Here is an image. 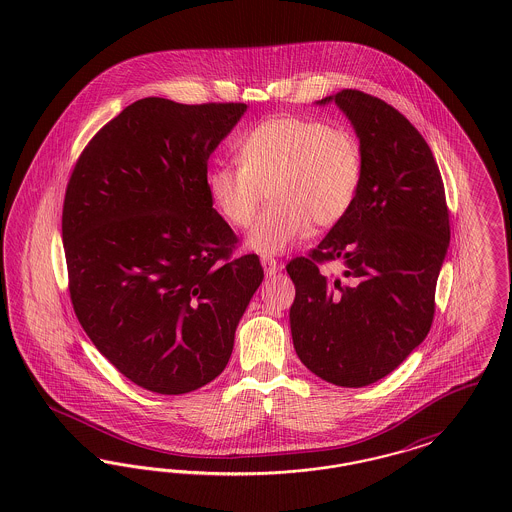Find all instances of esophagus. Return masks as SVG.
<instances>
[{"mask_svg":"<svg viewBox=\"0 0 512 512\" xmlns=\"http://www.w3.org/2000/svg\"><path fill=\"white\" fill-rule=\"evenodd\" d=\"M261 265L265 268V274H267V276L276 274V270H278V261H276L274 257H270V255H263V257H261Z\"/></svg>","mask_w":512,"mask_h":512,"instance_id":"esophagus-1","label":"esophagus"}]
</instances>
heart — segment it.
<instances>
[{
  "mask_svg": "<svg viewBox=\"0 0 512 512\" xmlns=\"http://www.w3.org/2000/svg\"><path fill=\"white\" fill-rule=\"evenodd\" d=\"M238 163L207 174L215 207L232 226H249L263 199L247 245L282 253L313 226H332L353 207L365 172L363 147L343 124L280 115L259 122L236 144Z\"/></svg>",
  "mask_w": 512,
  "mask_h": 512,
  "instance_id": "obj_1",
  "label": "heart"
}]
</instances>
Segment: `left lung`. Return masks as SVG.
Listing matches in <instances>:
<instances>
[{
    "label": "left lung",
    "instance_id": "left-lung-1",
    "mask_svg": "<svg viewBox=\"0 0 512 512\" xmlns=\"http://www.w3.org/2000/svg\"><path fill=\"white\" fill-rule=\"evenodd\" d=\"M334 99L363 147L365 172L349 213L288 263L295 284L293 347L318 378L363 388L388 376L430 332L451 228L432 149L384 99L341 90ZM341 260L348 280L319 265Z\"/></svg>",
    "mask_w": 512,
    "mask_h": 512
}]
</instances>
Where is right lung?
Masks as SVG:
<instances>
[{"mask_svg":"<svg viewBox=\"0 0 512 512\" xmlns=\"http://www.w3.org/2000/svg\"><path fill=\"white\" fill-rule=\"evenodd\" d=\"M245 103L134 101L80 153L63 203L74 315L99 353L144 390L215 380L265 274L213 209L209 155Z\"/></svg>","mask_w":512,"mask_h":512,"instance_id":"obj_1","label":"right lung"}]
</instances>
